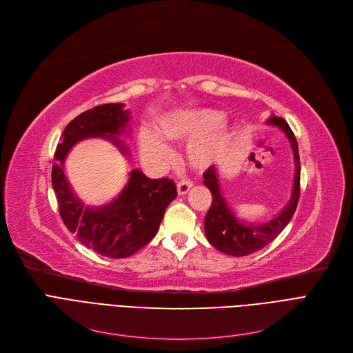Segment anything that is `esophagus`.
<instances>
[{
  "label": "esophagus",
  "instance_id": "esophagus-1",
  "mask_svg": "<svg viewBox=\"0 0 353 353\" xmlns=\"http://www.w3.org/2000/svg\"><path fill=\"white\" fill-rule=\"evenodd\" d=\"M192 188H193V183H192L190 180L179 181V183H177V193H179L180 196H183V194H186Z\"/></svg>",
  "mask_w": 353,
  "mask_h": 353
}]
</instances>
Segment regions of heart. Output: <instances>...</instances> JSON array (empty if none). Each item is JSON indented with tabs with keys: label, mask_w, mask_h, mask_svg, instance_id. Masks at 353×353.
I'll use <instances>...</instances> for the list:
<instances>
[{
	"label": "heart",
	"mask_w": 353,
	"mask_h": 353,
	"mask_svg": "<svg viewBox=\"0 0 353 353\" xmlns=\"http://www.w3.org/2000/svg\"><path fill=\"white\" fill-rule=\"evenodd\" d=\"M232 140L229 121L212 110H181L161 116L153 133L141 132L139 150L143 160L161 165L172 157L167 143H188L184 160L192 169H206L219 160Z\"/></svg>",
	"instance_id": "b5f03b06"
}]
</instances>
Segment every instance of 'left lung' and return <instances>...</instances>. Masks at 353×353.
<instances>
[{"label":"left lung","mask_w":353,"mask_h":353,"mask_svg":"<svg viewBox=\"0 0 353 353\" xmlns=\"http://www.w3.org/2000/svg\"><path fill=\"white\" fill-rule=\"evenodd\" d=\"M270 125L281 128L290 141L294 160V179L292 196L288 205L282 209L279 214H276L272 220L261 225H249L239 220L234 212L228 205L226 199L221 194V189L217 177V167L212 165L203 174L205 186L212 192V206L205 217V234L209 243L216 248L219 252L230 256H248L257 250L268 246L272 240H274L290 221L298 208L299 194H301V160L298 141L289 124L277 116H272L266 121Z\"/></svg>","instance_id":"obj_1"}]
</instances>
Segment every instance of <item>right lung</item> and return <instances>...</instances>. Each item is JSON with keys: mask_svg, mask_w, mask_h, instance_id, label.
<instances>
[{"mask_svg": "<svg viewBox=\"0 0 353 353\" xmlns=\"http://www.w3.org/2000/svg\"><path fill=\"white\" fill-rule=\"evenodd\" d=\"M130 111L123 103L97 105L68 123L54 154L51 173L60 216L67 229L96 253L123 259L134 254L156 236L167 206L176 199V184L170 179H148L140 170L130 172L123 192L107 205L85 206L71 189L64 163L74 144L90 137L113 141L123 154L127 145L119 136L128 132Z\"/></svg>", "mask_w": 353, "mask_h": 353, "instance_id": "right-lung-1", "label": "right lung"}]
</instances>
